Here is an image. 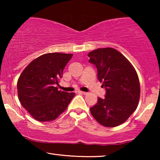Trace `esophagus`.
Segmentation results:
<instances>
[{
    "mask_svg": "<svg viewBox=\"0 0 160 160\" xmlns=\"http://www.w3.org/2000/svg\"><path fill=\"white\" fill-rule=\"evenodd\" d=\"M78 93L79 94H82V95H87V92H82V91H79L78 92Z\"/></svg>",
    "mask_w": 160,
    "mask_h": 160,
    "instance_id": "obj_1",
    "label": "esophagus"
}]
</instances>
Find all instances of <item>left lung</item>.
<instances>
[{
    "mask_svg": "<svg viewBox=\"0 0 160 160\" xmlns=\"http://www.w3.org/2000/svg\"><path fill=\"white\" fill-rule=\"evenodd\" d=\"M88 57L89 62L98 70L102 87L106 89L105 98H98L90 112L102 126H119L138 105L141 89L136 71L123 54L113 48L95 49Z\"/></svg>",
    "mask_w": 160,
    "mask_h": 160,
    "instance_id": "1",
    "label": "left lung"
}]
</instances>
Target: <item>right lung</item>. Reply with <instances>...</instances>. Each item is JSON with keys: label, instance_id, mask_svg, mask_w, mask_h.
I'll return each mask as SVG.
<instances>
[{"label": "right lung", "instance_id": "1", "mask_svg": "<svg viewBox=\"0 0 160 160\" xmlns=\"http://www.w3.org/2000/svg\"><path fill=\"white\" fill-rule=\"evenodd\" d=\"M73 54L48 53L32 60L19 76L17 92L22 106L39 122L56 119L67 108L74 92L59 91L65 65Z\"/></svg>", "mask_w": 160, "mask_h": 160}]
</instances>
